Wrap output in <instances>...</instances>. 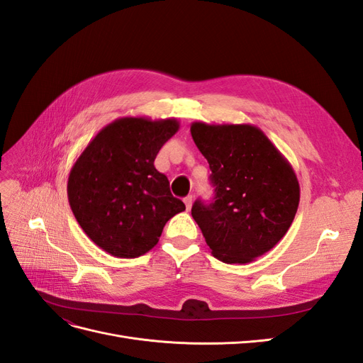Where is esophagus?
<instances>
[{"label":"esophagus","instance_id":"1","mask_svg":"<svg viewBox=\"0 0 363 363\" xmlns=\"http://www.w3.org/2000/svg\"><path fill=\"white\" fill-rule=\"evenodd\" d=\"M192 203H194V196H192V195H188V196H186V199H184V206H186V211H191Z\"/></svg>","mask_w":363,"mask_h":363}]
</instances>
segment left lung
Returning a JSON list of instances; mask_svg holds the SVG:
<instances>
[{"label":"left lung","mask_w":363,"mask_h":363,"mask_svg":"<svg viewBox=\"0 0 363 363\" xmlns=\"http://www.w3.org/2000/svg\"><path fill=\"white\" fill-rule=\"evenodd\" d=\"M191 135L215 186L213 201L196 200L192 218L218 260L252 262L276 247L294 221L300 184L292 164L256 125L196 121Z\"/></svg>","instance_id":"1"}]
</instances>
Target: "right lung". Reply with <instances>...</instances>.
I'll use <instances>...</instances> for the list:
<instances>
[{
	"instance_id": "obj_1",
	"label": "right lung",
	"mask_w": 363,
	"mask_h": 363,
	"mask_svg": "<svg viewBox=\"0 0 363 363\" xmlns=\"http://www.w3.org/2000/svg\"><path fill=\"white\" fill-rule=\"evenodd\" d=\"M180 128L175 118L115 119L98 131L72 164L71 211L95 245L121 259L145 255L163 227L184 211L167 175L155 168L159 150Z\"/></svg>"
}]
</instances>
